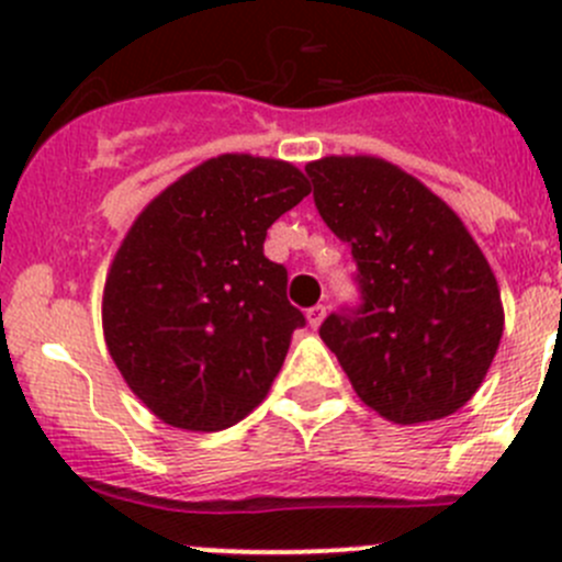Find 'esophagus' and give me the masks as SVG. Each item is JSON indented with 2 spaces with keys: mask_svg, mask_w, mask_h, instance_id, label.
<instances>
[{
  "mask_svg": "<svg viewBox=\"0 0 562 562\" xmlns=\"http://www.w3.org/2000/svg\"><path fill=\"white\" fill-rule=\"evenodd\" d=\"M323 317H326V307H323V304H315V307L307 310V321H310V326H313V328L321 326Z\"/></svg>",
  "mask_w": 562,
  "mask_h": 562,
  "instance_id": "obj_1",
  "label": "esophagus"
}]
</instances>
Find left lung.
Instances as JSON below:
<instances>
[{
	"label": "left lung",
	"mask_w": 562,
	"mask_h": 562,
	"mask_svg": "<svg viewBox=\"0 0 562 562\" xmlns=\"http://www.w3.org/2000/svg\"><path fill=\"white\" fill-rule=\"evenodd\" d=\"M315 209L356 260L359 302L321 323L356 394L396 424L451 416L503 337L495 274L462 220L378 157L310 162Z\"/></svg>",
	"instance_id": "8db88e82"
}]
</instances>
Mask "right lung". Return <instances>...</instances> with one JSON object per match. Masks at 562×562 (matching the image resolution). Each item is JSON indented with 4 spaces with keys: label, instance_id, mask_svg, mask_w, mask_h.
<instances>
[{
    "label": "right lung",
    "instance_id": "1",
    "mask_svg": "<svg viewBox=\"0 0 562 562\" xmlns=\"http://www.w3.org/2000/svg\"><path fill=\"white\" fill-rule=\"evenodd\" d=\"M310 184L291 162L223 155L140 212L103 293L111 359L155 416L192 432L234 427L266 396L302 310L266 231Z\"/></svg>",
    "mask_w": 562,
    "mask_h": 562
}]
</instances>
